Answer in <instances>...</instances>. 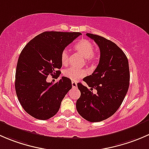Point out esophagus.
Here are the masks:
<instances>
[{"instance_id": "obj_1", "label": "esophagus", "mask_w": 149, "mask_h": 149, "mask_svg": "<svg viewBox=\"0 0 149 149\" xmlns=\"http://www.w3.org/2000/svg\"><path fill=\"white\" fill-rule=\"evenodd\" d=\"M72 87L73 88H77V83L75 81H72Z\"/></svg>"}]
</instances>
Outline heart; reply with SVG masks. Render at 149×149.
<instances>
[{"label":"heart","instance_id":"heart-1","mask_svg":"<svg viewBox=\"0 0 149 149\" xmlns=\"http://www.w3.org/2000/svg\"><path fill=\"white\" fill-rule=\"evenodd\" d=\"M75 49L78 52L84 57L87 63H94L97 60V55L94 51L92 43L86 39H81L75 45ZM61 62L66 65L69 61V53L67 49H64L61 52ZM63 76L73 81H77L86 76V72L84 69H78L76 68H69L63 71Z\"/></svg>","mask_w":149,"mask_h":149}]
</instances>
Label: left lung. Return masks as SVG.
I'll use <instances>...</instances> for the list:
<instances>
[{"instance_id": "obj_1", "label": "left lung", "mask_w": 149, "mask_h": 149, "mask_svg": "<svg viewBox=\"0 0 149 149\" xmlns=\"http://www.w3.org/2000/svg\"><path fill=\"white\" fill-rule=\"evenodd\" d=\"M86 36L100 47V63L92 74L83 79L88 86L77 84L81 97L76 109L87 121L96 123L109 118L120 107L129 88L130 70L125 54L115 43L97 34Z\"/></svg>"}]
</instances>
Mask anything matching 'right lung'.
<instances>
[{"instance_id": "1", "label": "right lung", "mask_w": 149, "mask_h": 149, "mask_svg": "<svg viewBox=\"0 0 149 149\" xmlns=\"http://www.w3.org/2000/svg\"><path fill=\"white\" fill-rule=\"evenodd\" d=\"M81 34L45 31L22 49L16 65L15 88L21 105L33 118L45 120L53 117L71 89V81L65 76L54 84L46 80L49 75L59 77L61 52Z\"/></svg>"}]
</instances>
